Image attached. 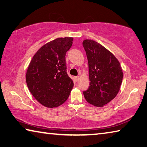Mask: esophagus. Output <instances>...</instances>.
Here are the masks:
<instances>
[{"label":"esophagus","instance_id":"34e87169","mask_svg":"<svg viewBox=\"0 0 147 147\" xmlns=\"http://www.w3.org/2000/svg\"><path fill=\"white\" fill-rule=\"evenodd\" d=\"M79 79H80V77L79 76H75V77H74V80H75L76 82H78Z\"/></svg>","mask_w":147,"mask_h":147}]
</instances>
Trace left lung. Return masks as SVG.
I'll list each match as a JSON object with an SVG mask.
<instances>
[{
  "instance_id": "left-lung-1",
  "label": "left lung",
  "mask_w": 147,
  "mask_h": 147,
  "mask_svg": "<svg viewBox=\"0 0 147 147\" xmlns=\"http://www.w3.org/2000/svg\"><path fill=\"white\" fill-rule=\"evenodd\" d=\"M83 46L89 64V87L84 91L88 103L103 107L118 94L123 76L118 59L102 45L92 40H84Z\"/></svg>"
}]
</instances>
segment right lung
Segmentation results:
<instances>
[{"instance_id":"obj_1","label":"right lung","mask_w":147,"mask_h":147,"mask_svg":"<svg viewBox=\"0 0 147 147\" xmlns=\"http://www.w3.org/2000/svg\"><path fill=\"white\" fill-rule=\"evenodd\" d=\"M73 38H58L44 45L33 56L26 72L28 87L34 98L48 108L67 100L74 83L67 73L65 54Z\"/></svg>"}]
</instances>
